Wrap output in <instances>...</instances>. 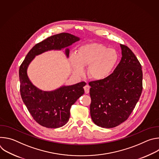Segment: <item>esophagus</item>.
<instances>
[{
    "mask_svg": "<svg viewBox=\"0 0 159 159\" xmlns=\"http://www.w3.org/2000/svg\"><path fill=\"white\" fill-rule=\"evenodd\" d=\"M84 90H85V94H88L89 93V90H90V86L88 85V84H87L84 87Z\"/></svg>",
    "mask_w": 159,
    "mask_h": 159,
    "instance_id": "esophagus-1",
    "label": "esophagus"
}]
</instances>
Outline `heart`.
<instances>
[{
  "label": "heart",
  "mask_w": 159,
  "mask_h": 159,
  "mask_svg": "<svg viewBox=\"0 0 159 159\" xmlns=\"http://www.w3.org/2000/svg\"><path fill=\"white\" fill-rule=\"evenodd\" d=\"M118 53L99 43H89L79 48L77 55H72L70 61L74 72L82 75L84 66H88L87 75L93 80H101L107 77L115 66Z\"/></svg>",
  "instance_id": "1"
}]
</instances>
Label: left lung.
Segmentation results:
<instances>
[{
	"label": "left lung",
	"instance_id": "left-lung-1",
	"mask_svg": "<svg viewBox=\"0 0 159 159\" xmlns=\"http://www.w3.org/2000/svg\"><path fill=\"white\" fill-rule=\"evenodd\" d=\"M120 47L122 57L113 73L89 83L90 116L102 128H114L125 121L142 92V66L128 47L120 44Z\"/></svg>",
	"mask_w": 159,
	"mask_h": 159
}]
</instances>
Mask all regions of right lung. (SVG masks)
Masks as SVG:
<instances>
[{
    "label": "right lung",
    "mask_w": 159,
    "mask_h": 159,
    "mask_svg": "<svg viewBox=\"0 0 159 159\" xmlns=\"http://www.w3.org/2000/svg\"><path fill=\"white\" fill-rule=\"evenodd\" d=\"M80 38L73 34L62 33L52 36L36 44L29 52L20 66L19 75L20 91L22 101L33 119L40 125L48 128H58L69 120L72 104L84 94L85 82L44 91L36 87L28 75V68L36 56L51 50L65 49L69 58V47Z\"/></svg>",
    "instance_id": "1"
}]
</instances>
